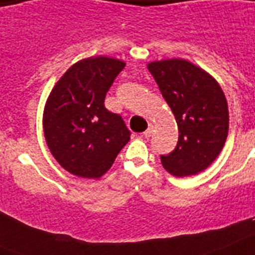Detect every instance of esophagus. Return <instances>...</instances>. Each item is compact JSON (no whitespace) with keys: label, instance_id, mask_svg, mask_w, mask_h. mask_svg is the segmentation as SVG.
Here are the masks:
<instances>
[{"label":"esophagus","instance_id":"34e87169","mask_svg":"<svg viewBox=\"0 0 255 255\" xmlns=\"http://www.w3.org/2000/svg\"><path fill=\"white\" fill-rule=\"evenodd\" d=\"M152 133H153V126L152 124H150V126H149L148 127V129H146L145 132H144V133H142V136H144V137H150V136H152Z\"/></svg>","mask_w":255,"mask_h":255}]
</instances>
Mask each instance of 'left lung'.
<instances>
[{"instance_id":"8db88e82","label":"left lung","mask_w":255,"mask_h":255,"mask_svg":"<svg viewBox=\"0 0 255 255\" xmlns=\"http://www.w3.org/2000/svg\"><path fill=\"white\" fill-rule=\"evenodd\" d=\"M178 124L175 149L161 156L165 170L175 177L198 174L220 154L229 128L228 103L212 76L182 59L148 64Z\"/></svg>"}]
</instances>
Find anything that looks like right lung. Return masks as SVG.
<instances>
[{"mask_svg": "<svg viewBox=\"0 0 255 255\" xmlns=\"http://www.w3.org/2000/svg\"><path fill=\"white\" fill-rule=\"evenodd\" d=\"M126 63L97 56L76 63L57 81L43 114L44 137L56 161L70 174L102 177L131 132L105 107L106 93Z\"/></svg>", "mask_w": 255, "mask_h": 255, "instance_id": "obj_1", "label": "right lung"}]
</instances>
